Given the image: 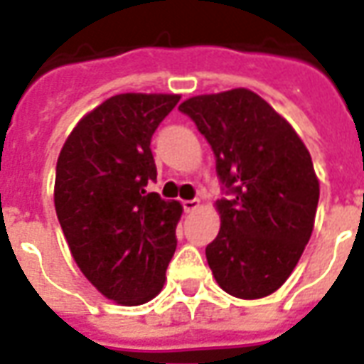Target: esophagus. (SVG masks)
I'll return each instance as SVG.
<instances>
[{
    "instance_id": "1",
    "label": "esophagus",
    "mask_w": 364,
    "mask_h": 364,
    "mask_svg": "<svg viewBox=\"0 0 364 364\" xmlns=\"http://www.w3.org/2000/svg\"><path fill=\"white\" fill-rule=\"evenodd\" d=\"M182 205H184L186 213H192V211L200 208V200H186L182 201Z\"/></svg>"
}]
</instances>
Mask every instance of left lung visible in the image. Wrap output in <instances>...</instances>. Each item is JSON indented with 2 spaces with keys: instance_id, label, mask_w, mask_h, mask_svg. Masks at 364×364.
I'll return each instance as SVG.
<instances>
[{
  "instance_id": "8db88e82",
  "label": "left lung",
  "mask_w": 364,
  "mask_h": 364,
  "mask_svg": "<svg viewBox=\"0 0 364 364\" xmlns=\"http://www.w3.org/2000/svg\"><path fill=\"white\" fill-rule=\"evenodd\" d=\"M178 110L205 135L232 193L215 203L221 229L205 248L215 281L246 301L275 293L314 229L320 182L306 145L250 89L198 95Z\"/></svg>"
}]
</instances>
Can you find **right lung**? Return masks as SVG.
Masks as SVG:
<instances>
[{
  "instance_id": "obj_1",
  "label": "right lung",
  "mask_w": 364,
  "mask_h": 364,
  "mask_svg": "<svg viewBox=\"0 0 364 364\" xmlns=\"http://www.w3.org/2000/svg\"><path fill=\"white\" fill-rule=\"evenodd\" d=\"M180 95L124 92L85 114L55 164L54 205L79 269L106 299H155L176 250L180 201L145 186L156 178L151 137Z\"/></svg>"
}]
</instances>
